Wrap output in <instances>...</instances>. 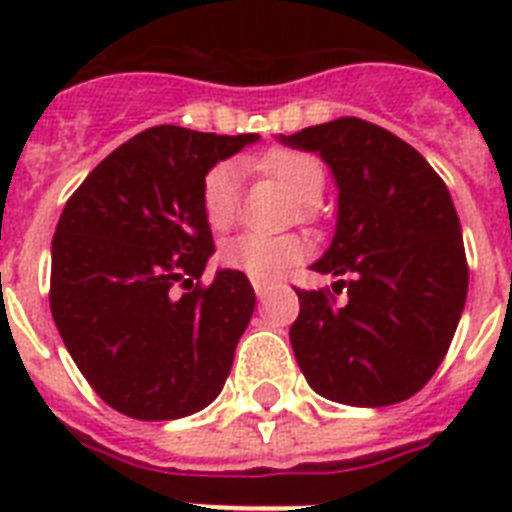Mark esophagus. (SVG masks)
<instances>
[{
  "mask_svg": "<svg viewBox=\"0 0 512 512\" xmlns=\"http://www.w3.org/2000/svg\"><path fill=\"white\" fill-rule=\"evenodd\" d=\"M252 287H255V295H257V300H263L265 295H268V289H271V284H268V281H252Z\"/></svg>",
  "mask_w": 512,
  "mask_h": 512,
  "instance_id": "esophagus-1",
  "label": "esophagus"
}]
</instances>
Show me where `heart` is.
Segmentation results:
<instances>
[{
    "label": "heart",
    "instance_id": "heart-1",
    "mask_svg": "<svg viewBox=\"0 0 512 512\" xmlns=\"http://www.w3.org/2000/svg\"><path fill=\"white\" fill-rule=\"evenodd\" d=\"M257 167L279 180L295 193L297 201L316 204L324 193V167L313 154L273 148L257 159ZM239 170L233 162H217L209 167L201 183V209L212 231H228L239 217ZM308 255V244L300 236H263V233H241L225 241L220 249V263L231 271H241L252 279H271L287 271Z\"/></svg>",
    "mask_w": 512,
    "mask_h": 512
}]
</instances>
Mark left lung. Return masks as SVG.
<instances>
[{"instance_id": "left-lung-1", "label": "left lung", "mask_w": 512, "mask_h": 512, "mask_svg": "<svg viewBox=\"0 0 512 512\" xmlns=\"http://www.w3.org/2000/svg\"><path fill=\"white\" fill-rule=\"evenodd\" d=\"M316 151L335 175L337 231L311 265L329 289H297L289 342L319 396L388 406L414 396L452 345L468 297V260L449 188L409 143L377 124L342 116L281 135Z\"/></svg>"}]
</instances>
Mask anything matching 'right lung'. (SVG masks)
I'll return each instance as SVG.
<instances>
[{
    "label": "right lung",
    "instance_id": "right-lung-1",
    "mask_svg": "<svg viewBox=\"0 0 512 512\" xmlns=\"http://www.w3.org/2000/svg\"><path fill=\"white\" fill-rule=\"evenodd\" d=\"M255 140L151 127L108 154L63 207L52 319L84 380L132 420L199 412L231 372L255 289L241 271L199 281L215 252L201 183Z\"/></svg>",
    "mask_w": 512,
    "mask_h": 512
}]
</instances>
